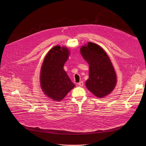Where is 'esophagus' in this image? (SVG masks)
Listing matches in <instances>:
<instances>
[{
  "mask_svg": "<svg viewBox=\"0 0 146 146\" xmlns=\"http://www.w3.org/2000/svg\"><path fill=\"white\" fill-rule=\"evenodd\" d=\"M78 85L79 86H83V82H79V83H78Z\"/></svg>",
  "mask_w": 146,
  "mask_h": 146,
  "instance_id": "esophagus-1",
  "label": "esophagus"
}]
</instances>
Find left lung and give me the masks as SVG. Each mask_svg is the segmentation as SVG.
Here are the masks:
<instances>
[{
  "mask_svg": "<svg viewBox=\"0 0 146 146\" xmlns=\"http://www.w3.org/2000/svg\"><path fill=\"white\" fill-rule=\"evenodd\" d=\"M80 52L89 65L87 88L98 98L110 94L116 85L117 77L106 52L100 46L89 42L88 45L82 46Z\"/></svg>",
  "mask_w": 146,
  "mask_h": 146,
  "instance_id": "8db88e82",
  "label": "left lung"
}]
</instances>
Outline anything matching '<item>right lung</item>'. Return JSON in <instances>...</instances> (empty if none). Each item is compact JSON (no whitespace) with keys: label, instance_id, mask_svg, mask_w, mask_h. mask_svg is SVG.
Listing matches in <instances>:
<instances>
[{"label":"right lung","instance_id":"add662e5","mask_svg":"<svg viewBox=\"0 0 146 146\" xmlns=\"http://www.w3.org/2000/svg\"><path fill=\"white\" fill-rule=\"evenodd\" d=\"M69 51L56 45L49 51L41 67L40 83L44 94L51 99L60 101L74 87L64 70Z\"/></svg>","mask_w":146,"mask_h":146}]
</instances>
